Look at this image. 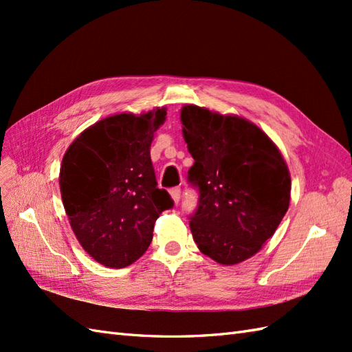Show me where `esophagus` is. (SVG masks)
<instances>
[{
    "mask_svg": "<svg viewBox=\"0 0 352 352\" xmlns=\"http://www.w3.org/2000/svg\"><path fill=\"white\" fill-rule=\"evenodd\" d=\"M169 193H170L172 201H174L175 204H178V201H180V195H182L180 188H172V189L169 190Z\"/></svg>",
    "mask_w": 352,
    "mask_h": 352,
    "instance_id": "1",
    "label": "esophagus"
}]
</instances>
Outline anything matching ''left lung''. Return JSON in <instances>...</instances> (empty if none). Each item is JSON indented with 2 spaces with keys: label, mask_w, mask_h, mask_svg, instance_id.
Returning <instances> with one entry per match:
<instances>
[{
  "label": "left lung",
  "mask_w": 352,
  "mask_h": 352,
  "mask_svg": "<svg viewBox=\"0 0 352 352\" xmlns=\"http://www.w3.org/2000/svg\"><path fill=\"white\" fill-rule=\"evenodd\" d=\"M183 138L193 157L189 182L199 206L190 231L199 251L221 265H237L272 237L290 203V172L256 124L186 104Z\"/></svg>",
  "instance_id": "8db88e82"
}]
</instances>
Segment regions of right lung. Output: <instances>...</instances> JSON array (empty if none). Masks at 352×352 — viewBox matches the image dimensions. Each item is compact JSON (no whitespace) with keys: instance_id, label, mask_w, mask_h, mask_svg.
I'll return each instance as SVG.
<instances>
[{"instance_id":"right-lung-1","label":"right lung","mask_w":352,"mask_h":352,"mask_svg":"<svg viewBox=\"0 0 352 352\" xmlns=\"http://www.w3.org/2000/svg\"><path fill=\"white\" fill-rule=\"evenodd\" d=\"M166 109L118 113L74 139L63 155L58 184L71 228L98 263L121 269L153 241L160 213L174 206L157 188L149 148Z\"/></svg>"}]
</instances>
